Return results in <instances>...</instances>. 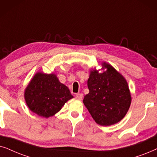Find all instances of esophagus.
<instances>
[{"instance_id":"esophagus-1","label":"esophagus","mask_w":157,"mask_h":157,"mask_svg":"<svg viewBox=\"0 0 157 157\" xmlns=\"http://www.w3.org/2000/svg\"><path fill=\"white\" fill-rule=\"evenodd\" d=\"M82 97H83V95L82 93H77L76 94V95H75V98L78 100H81L82 98Z\"/></svg>"}]
</instances>
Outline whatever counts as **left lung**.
Segmentation results:
<instances>
[{"label":"left lung","mask_w":157,"mask_h":157,"mask_svg":"<svg viewBox=\"0 0 157 157\" xmlns=\"http://www.w3.org/2000/svg\"><path fill=\"white\" fill-rule=\"evenodd\" d=\"M102 73L90 71L87 80L89 93L83 103L93 118L100 126L113 125L122 120L131 103L129 87L126 79L110 64L103 62Z\"/></svg>","instance_id":"1"}]
</instances>
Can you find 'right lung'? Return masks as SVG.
I'll list each match as a JSON object with an SVG mask.
<instances>
[{
    "label": "right lung",
    "mask_w": 157,
    "mask_h": 157,
    "mask_svg": "<svg viewBox=\"0 0 157 157\" xmlns=\"http://www.w3.org/2000/svg\"><path fill=\"white\" fill-rule=\"evenodd\" d=\"M24 98L31 111L39 116L49 118L59 112L73 96L56 75L37 72L25 90Z\"/></svg>",
    "instance_id": "1"
}]
</instances>
